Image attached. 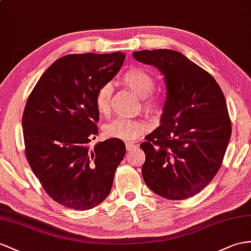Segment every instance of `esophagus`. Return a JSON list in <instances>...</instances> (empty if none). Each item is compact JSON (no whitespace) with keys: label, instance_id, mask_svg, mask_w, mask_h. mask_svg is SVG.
Wrapping results in <instances>:
<instances>
[{"label":"esophagus","instance_id":"1","mask_svg":"<svg viewBox=\"0 0 251 251\" xmlns=\"http://www.w3.org/2000/svg\"><path fill=\"white\" fill-rule=\"evenodd\" d=\"M136 149H137V145L134 144V143H132V142H127L126 143V151L128 152H130V151H132L133 150H136Z\"/></svg>","mask_w":251,"mask_h":251}]
</instances>
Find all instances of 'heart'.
I'll use <instances>...</instances> for the list:
<instances>
[{"mask_svg":"<svg viewBox=\"0 0 251 251\" xmlns=\"http://www.w3.org/2000/svg\"><path fill=\"white\" fill-rule=\"evenodd\" d=\"M124 85L142 100L144 110L151 115L159 117L163 112V102L158 95L152 94L156 87V80L153 76L147 73L143 69L134 68L128 70L123 75ZM113 88L110 82L101 85L95 93V106L100 114L107 115L110 113L111 98ZM151 125L144 119H115L107 124L104 128L105 136L108 138L130 141L140 138L146 131H149Z\"/></svg>","mask_w":251,"mask_h":251,"instance_id":"b5f03b06","label":"heart"}]
</instances>
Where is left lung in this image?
<instances>
[{
    "label": "left lung",
    "mask_w": 251,
    "mask_h": 251,
    "mask_svg": "<svg viewBox=\"0 0 251 251\" xmlns=\"http://www.w3.org/2000/svg\"><path fill=\"white\" fill-rule=\"evenodd\" d=\"M157 67L168 89L161 125L140 145L147 187L170 201L196 195L217 174L231 137L227 102L210 73L173 50L133 52Z\"/></svg>",
    "instance_id": "obj_1"
}]
</instances>
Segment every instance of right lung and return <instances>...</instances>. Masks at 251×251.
Instances as JSON below:
<instances>
[{"instance_id":"1","label":"right lung","mask_w":251,"mask_h":251,"mask_svg":"<svg viewBox=\"0 0 251 251\" xmlns=\"http://www.w3.org/2000/svg\"><path fill=\"white\" fill-rule=\"evenodd\" d=\"M124 59L122 52L61 57L27 99L22 117L25 156L48 195L67 208L89 210L104 201L125 156L122 140L90 144L99 133L95 93Z\"/></svg>"}]
</instances>
